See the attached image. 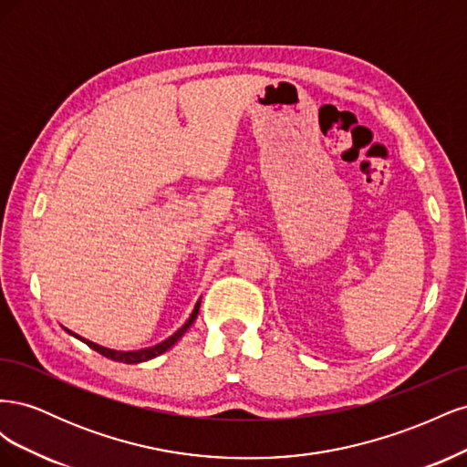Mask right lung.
Masks as SVG:
<instances>
[{
    "mask_svg": "<svg viewBox=\"0 0 467 467\" xmlns=\"http://www.w3.org/2000/svg\"><path fill=\"white\" fill-rule=\"evenodd\" d=\"M199 307H201V300L196 302L191 317L185 321V325H182V327H181L179 331H175L171 337L165 338V341L158 343L155 347H148V348H142V350H112V348L101 347V345H97V343H91V341H88V338H83V337L72 333L69 329H66V331H67L69 335H74L76 338H79V341H83L88 347H91L93 350H97L99 355H103V357H107V358H110V360L124 362V364H138V362H146V360H151V358H155V357H160V355H163V352H165L167 348H171V347L179 341V338L187 333V329L191 327V325L194 323L196 316H199Z\"/></svg>",
    "mask_w": 467,
    "mask_h": 467,
    "instance_id": "right-lung-1",
    "label": "right lung"
}]
</instances>
